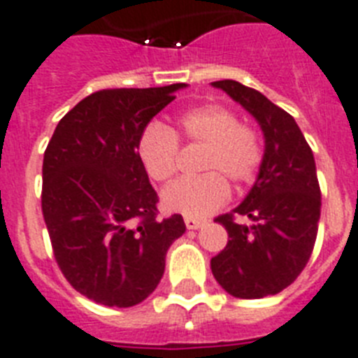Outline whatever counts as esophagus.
Segmentation results:
<instances>
[{
  "mask_svg": "<svg viewBox=\"0 0 358 358\" xmlns=\"http://www.w3.org/2000/svg\"><path fill=\"white\" fill-rule=\"evenodd\" d=\"M184 220H185V226H187V229H199L206 224V220L194 219V217H185Z\"/></svg>",
  "mask_w": 358,
  "mask_h": 358,
  "instance_id": "34e87169",
  "label": "esophagus"
}]
</instances>
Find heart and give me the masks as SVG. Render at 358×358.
<instances>
[{
    "label": "heart",
    "mask_w": 358,
    "mask_h": 358,
    "mask_svg": "<svg viewBox=\"0 0 358 358\" xmlns=\"http://www.w3.org/2000/svg\"><path fill=\"white\" fill-rule=\"evenodd\" d=\"M178 141L204 145L200 171L209 173L182 178L162 193V204L187 217H206L229 196L228 182H252L263 159L261 139L254 129L239 123L222 104H200L182 112L173 130L150 124L138 143L139 162L154 182H167L176 173Z\"/></svg>",
    "instance_id": "obj_1"
}]
</instances>
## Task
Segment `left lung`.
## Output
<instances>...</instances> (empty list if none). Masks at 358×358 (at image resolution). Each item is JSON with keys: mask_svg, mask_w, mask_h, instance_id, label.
Segmentation results:
<instances>
[{"mask_svg": "<svg viewBox=\"0 0 358 358\" xmlns=\"http://www.w3.org/2000/svg\"><path fill=\"white\" fill-rule=\"evenodd\" d=\"M259 123L264 154L246 199L215 219L228 231V245L211 259L215 280L241 300H259L287 289L301 274L315 248L322 194L316 164L294 117L237 80L211 83ZM235 214L248 216L239 225Z\"/></svg>", "mask_w": 358, "mask_h": 358, "instance_id": "1", "label": "left lung"}]
</instances>
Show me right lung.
<instances>
[{
  "instance_id": "right-lung-1",
  "label": "right lung",
  "mask_w": 358,
  "mask_h": 358,
  "mask_svg": "<svg viewBox=\"0 0 358 358\" xmlns=\"http://www.w3.org/2000/svg\"><path fill=\"white\" fill-rule=\"evenodd\" d=\"M187 84L101 90L69 110L43 152L42 211L53 254L77 292L108 307L149 298L182 215L156 219L158 194L139 162L150 119Z\"/></svg>"
}]
</instances>
